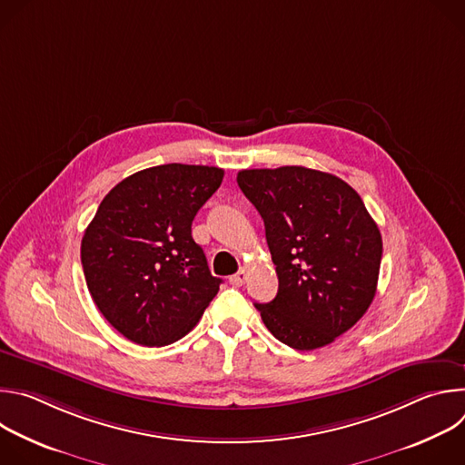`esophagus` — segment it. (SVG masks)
Wrapping results in <instances>:
<instances>
[{
  "label": "esophagus",
  "mask_w": 465,
  "mask_h": 465,
  "mask_svg": "<svg viewBox=\"0 0 465 465\" xmlns=\"http://www.w3.org/2000/svg\"><path fill=\"white\" fill-rule=\"evenodd\" d=\"M246 278H248V274H246V271H239L237 274H233V276H230V283L232 285H235V287H241V285H244V282H246Z\"/></svg>",
  "instance_id": "obj_1"
}]
</instances>
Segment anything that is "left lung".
I'll return each mask as SVG.
<instances>
[{"mask_svg":"<svg viewBox=\"0 0 465 465\" xmlns=\"http://www.w3.org/2000/svg\"><path fill=\"white\" fill-rule=\"evenodd\" d=\"M237 183L264 223L278 294L253 303L283 344L311 351L351 329L373 302L382 239L359 193L335 174L244 169Z\"/></svg>","mask_w":465,"mask_h":465,"instance_id":"8db88e82","label":"left lung"}]
</instances>
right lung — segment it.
Segmentation results:
<instances>
[{
	"label": "right lung",
	"mask_w": 465,
	"mask_h": 465,
	"mask_svg": "<svg viewBox=\"0 0 465 465\" xmlns=\"http://www.w3.org/2000/svg\"><path fill=\"white\" fill-rule=\"evenodd\" d=\"M224 171L165 163L121 180L99 204L81 242L88 291L119 333L167 346L201 320L219 292L191 224Z\"/></svg>",
	"instance_id": "add662e5"
}]
</instances>
